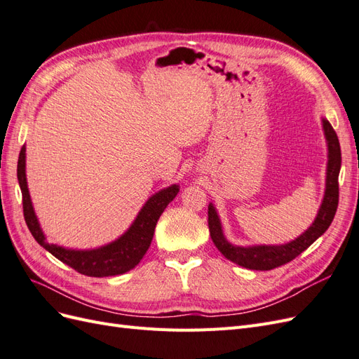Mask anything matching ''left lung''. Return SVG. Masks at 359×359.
<instances>
[{"label": "left lung", "instance_id": "obj_1", "mask_svg": "<svg viewBox=\"0 0 359 359\" xmlns=\"http://www.w3.org/2000/svg\"><path fill=\"white\" fill-rule=\"evenodd\" d=\"M322 127L328 147L325 194L316 219L310 224L309 229L302 232L295 240L278 245H233L226 240L215 206L212 203L208 205V227L211 240L219 248V252L226 259H229L231 262L256 271L274 269L299 256L304 250H307L319 236L327 232L334 220L337 206H339V173L341 168V151L339 137H337L327 118H322Z\"/></svg>", "mask_w": 359, "mask_h": 359}]
</instances>
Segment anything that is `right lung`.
Instances as JSON below:
<instances>
[{"label":"right lung","instance_id":"add662e5","mask_svg":"<svg viewBox=\"0 0 359 359\" xmlns=\"http://www.w3.org/2000/svg\"><path fill=\"white\" fill-rule=\"evenodd\" d=\"M25 145L19 153L18 160V181L20 191H22V203H24V217L31 235L34 240L45 248L50 255L60 259L62 264L72 266L78 273L88 277H111L124 274L127 271L133 269L140 259L144 257L147 250L153 241L154 229L160 215L165 211L169 202L175 199L180 191L178 184L157 191L151 196L136 215L132 226L118 238V240L102 245L99 248L91 250H73L66 248L57 244H49L46 236L43 233L37 215L32 206L31 196L27 184L25 173Z\"/></svg>","mask_w":359,"mask_h":359}]
</instances>
